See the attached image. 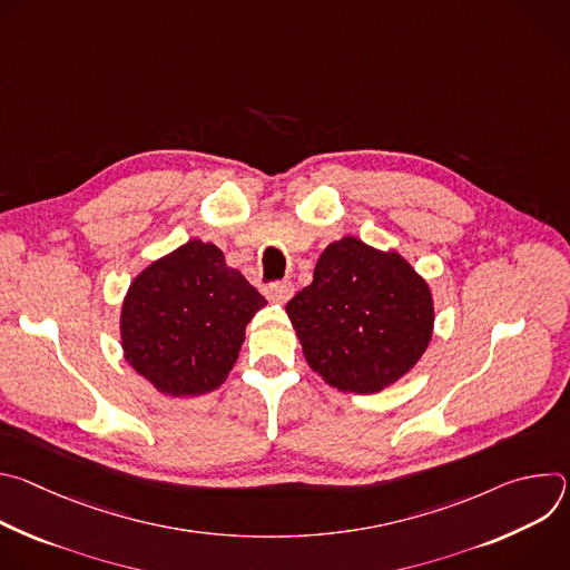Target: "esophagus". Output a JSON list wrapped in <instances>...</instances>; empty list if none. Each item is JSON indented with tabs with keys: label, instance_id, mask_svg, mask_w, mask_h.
<instances>
[{
	"label": "esophagus",
	"instance_id": "esophagus-1",
	"mask_svg": "<svg viewBox=\"0 0 570 570\" xmlns=\"http://www.w3.org/2000/svg\"><path fill=\"white\" fill-rule=\"evenodd\" d=\"M293 293H295V288H293L291 282H279V284L266 286V297L271 302H282L284 304V302H288L293 297Z\"/></svg>",
	"mask_w": 570,
	"mask_h": 570
}]
</instances>
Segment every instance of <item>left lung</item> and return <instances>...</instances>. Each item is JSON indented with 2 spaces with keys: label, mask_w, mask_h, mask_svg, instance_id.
Wrapping results in <instances>:
<instances>
[{
  "label": "left lung",
  "mask_w": 570,
  "mask_h": 570,
  "mask_svg": "<svg viewBox=\"0 0 570 570\" xmlns=\"http://www.w3.org/2000/svg\"><path fill=\"white\" fill-rule=\"evenodd\" d=\"M286 313L308 367L341 392L374 394L409 374L433 338L429 282L394 250L330 243Z\"/></svg>",
  "instance_id": "8db88e82"
}]
</instances>
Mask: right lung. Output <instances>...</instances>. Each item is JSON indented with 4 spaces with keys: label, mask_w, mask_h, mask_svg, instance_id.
Masks as SVG:
<instances>
[{
    "label": "right lung",
    "mask_w": 570,
    "mask_h": 570,
    "mask_svg": "<svg viewBox=\"0 0 570 570\" xmlns=\"http://www.w3.org/2000/svg\"><path fill=\"white\" fill-rule=\"evenodd\" d=\"M264 295L214 243L189 238L150 262L121 302L126 363L165 396H198L225 383Z\"/></svg>",
    "instance_id": "obj_1"
}]
</instances>
